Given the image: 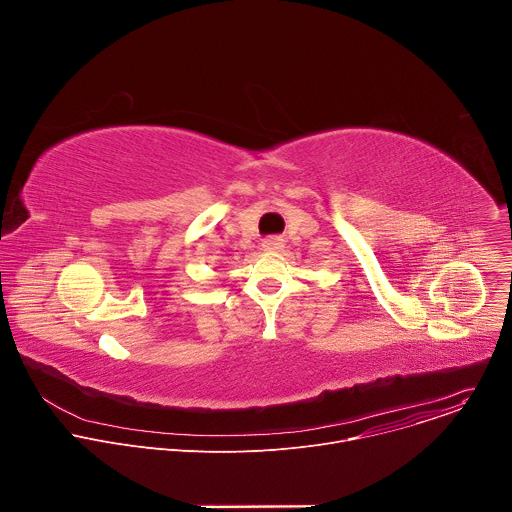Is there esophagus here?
Returning a JSON list of instances; mask_svg holds the SVG:
<instances>
[{
    "mask_svg": "<svg viewBox=\"0 0 512 512\" xmlns=\"http://www.w3.org/2000/svg\"><path fill=\"white\" fill-rule=\"evenodd\" d=\"M261 247H263L265 251H279V249L283 247V239H279V237H267V239H263Z\"/></svg>",
    "mask_w": 512,
    "mask_h": 512,
    "instance_id": "esophagus-1",
    "label": "esophagus"
}]
</instances>
